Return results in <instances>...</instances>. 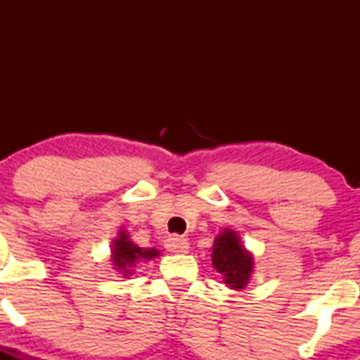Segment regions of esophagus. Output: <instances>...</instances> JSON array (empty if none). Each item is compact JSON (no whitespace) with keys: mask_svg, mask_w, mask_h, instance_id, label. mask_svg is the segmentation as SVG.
Listing matches in <instances>:
<instances>
[{"mask_svg":"<svg viewBox=\"0 0 360 360\" xmlns=\"http://www.w3.org/2000/svg\"><path fill=\"white\" fill-rule=\"evenodd\" d=\"M165 248H167V250H169V252L184 254V252H188V249H190V242H188L186 238L170 237V238H167Z\"/></svg>","mask_w":360,"mask_h":360,"instance_id":"34e87169","label":"esophagus"}]
</instances>
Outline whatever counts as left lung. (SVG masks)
<instances>
[{"label": "left lung", "instance_id": "left-lung-1", "mask_svg": "<svg viewBox=\"0 0 360 360\" xmlns=\"http://www.w3.org/2000/svg\"><path fill=\"white\" fill-rule=\"evenodd\" d=\"M210 261L228 288L240 291L249 284L254 270V254L245 249L240 235L235 230L224 228L214 238Z\"/></svg>", "mask_w": 360, "mask_h": 360}]
</instances>
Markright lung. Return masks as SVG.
I'll return each instance as SVG.
<instances>
[{"label": "right lung", "mask_w": 360, "mask_h": 360, "mask_svg": "<svg viewBox=\"0 0 360 360\" xmlns=\"http://www.w3.org/2000/svg\"><path fill=\"white\" fill-rule=\"evenodd\" d=\"M157 256H160L158 249L139 248L130 238L129 231L125 228H120L118 235L111 242L110 261L112 264V270L118 271L123 278H129L134 274L136 264L143 263V261H150Z\"/></svg>", "instance_id": "right-lung-1"}]
</instances>
